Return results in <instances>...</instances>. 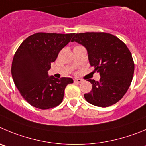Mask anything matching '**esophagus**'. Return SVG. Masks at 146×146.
I'll return each instance as SVG.
<instances>
[{
	"label": "esophagus",
	"mask_w": 146,
	"mask_h": 146,
	"mask_svg": "<svg viewBox=\"0 0 146 146\" xmlns=\"http://www.w3.org/2000/svg\"><path fill=\"white\" fill-rule=\"evenodd\" d=\"M82 80L80 79V78H75L74 79V82L75 83H81L82 82Z\"/></svg>",
	"instance_id": "esophagus-1"
}]
</instances>
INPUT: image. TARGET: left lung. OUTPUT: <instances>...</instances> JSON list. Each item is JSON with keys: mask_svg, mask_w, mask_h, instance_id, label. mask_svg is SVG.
I'll list each match as a JSON object with an SVG mask.
<instances>
[{"mask_svg": "<svg viewBox=\"0 0 146 146\" xmlns=\"http://www.w3.org/2000/svg\"><path fill=\"white\" fill-rule=\"evenodd\" d=\"M76 42L87 50L90 65L100 75V80H88L92 91L84 94L94 106L107 107L119 102L128 90L134 73L131 52L117 36L105 32L76 34Z\"/></svg>", "mask_w": 146, "mask_h": 146, "instance_id": "left-lung-1", "label": "left lung"}]
</instances>
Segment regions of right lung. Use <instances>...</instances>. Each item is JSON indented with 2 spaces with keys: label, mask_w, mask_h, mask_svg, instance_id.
Wrapping results in <instances>:
<instances>
[{
  "label": "right lung",
  "mask_w": 146,
  "mask_h": 146,
  "mask_svg": "<svg viewBox=\"0 0 146 146\" xmlns=\"http://www.w3.org/2000/svg\"><path fill=\"white\" fill-rule=\"evenodd\" d=\"M74 34L39 33L27 37L16 50L11 74L16 88L33 107L47 110L59 105L71 78L49 76L51 63L70 42Z\"/></svg>",
  "instance_id": "right-lung-1"
}]
</instances>
